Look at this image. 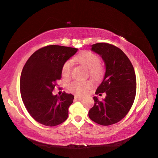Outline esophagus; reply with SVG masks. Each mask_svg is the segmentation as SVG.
Segmentation results:
<instances>
[{
  "label": "esophagus",
  "instance_id": "obj_1",
  "mask_svg": "<svg viewBox=\"0 0 158 158\" xmlns=\"http://www.w3.org/2000/svg\"><path fill=\"white\" fill-rule=\"evenodd\" d=\"M83 99H84V98H82V97H78V96H75V100H77L81 101V100H83Z\"/></svg>",
  "mask_w": 158,
  "mask_h": 158
}]
</instances>
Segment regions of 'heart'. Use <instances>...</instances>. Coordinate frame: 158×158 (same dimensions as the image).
<instances>
[{
    "label": "heart",
    "instance_id": "1",
    "mask_svg": "<svg viewBox=\"0 0 158 158\" xmlns=\"http://www.w3.org/2000/svg\"><path fill=\"white\" fill-rule=\"evenodd\" d=\"M75 59L81 65L89 69L90 75L93 77L97 78L101 76L102 69L100 66V60L95 53L84 51L77 55ZM71 69L72 62L70 60H66L61 68V74L64 78H69L71 74ZM91 85L90 81H75L70 84L69 89L77 95H84L90 89Z\"/></svg>",
    "mask_w": 158,
    "mask_h": 158
}]
</instances>
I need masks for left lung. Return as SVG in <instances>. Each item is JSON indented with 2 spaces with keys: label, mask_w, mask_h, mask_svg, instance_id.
Listing matches in <instances>:
<instances>
[{
  "label": "left lung",
  "mask_w": 158,
  "mask_h": 158,
  "mask_svg": "<svg viewBox=\"0 0 158 158\" xmlns=\"http://www.w3.org/2000/svg\"><path fill=\"white\" fill-rule=\"evenodd\" d=\"M91 50L102 58L106 72L96 90L102 100L93 97L94 105L89 111L93 121L101 125H113L126 116L132 107L137 91V80L132 64L123 51L113 44L101 42L91 45Z\"/></svg>",
  "instance_id": "obj_1"
}]
</instances>
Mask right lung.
Wrapping results in <instances>:
<instances>
[{
	"mask_svg": "<svg viewBox=\"0 0 158 158\" xmlns=\"http://www.w3.org/2000/svg\"><path fill=\"white\" fill-rule=\"evenodd\" d=\"M77 49L49 45L37 50L23 66L20 79V92L29 114L47 126H56L68 117V108L74 95L64 92L60 96L52 91L61 79L63 64Z\"/></svg>",
	"mask_w": 158,
	"mask_h": 158,
	"instance_id": "add662e5",
	"label": "right lung"
}]
</instances>
